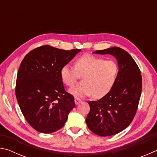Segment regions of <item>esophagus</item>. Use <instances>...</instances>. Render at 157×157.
<instances>
[{
	"instance_id": "1",
	"label": "esophagus",
	"mask_w": 157,
	"mask_h": 157,
	"mask_svg": "<svg viewBox=\"0 0 157 157\" xmlns=\"http://www.w3.org/2000/svg\"><path fill=\"white\" fill-rule=\"evenodd\" d=\"M80 102H81V100L79 99V98H75V105H78Z\"/></svg>"
}]
</instances>
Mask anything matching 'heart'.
<instances>
[{"mask_svg":"<svg viewBox=\"0 0 157 157\" xmlns=\"http://www.w3.org/2000/svg\"><path fill=\"white\" fill-rule=\"evenodd\" d=\"M119 66L113 59H105L92 55H84L75 62V68L63 66L60 77L66 86H73L79 78H82V86L69 90L71 94L78 98L94 95L103 98L110 92L118 78Z\"/></svg>","mask_w":157,"mask_h":157,"instance_id":"heart-1","label":"heart"}]
</instances>
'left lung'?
Listing matches in <instances>:
<instances>
[{"label": "left lung", "instance_id": "1", "mask_svg": "<svg viewBox=\"0 0 157 157\" xmlns=\"http://www.w3.org/2000/svg\"><path fill=\"white\" fill-rule=\"evenodd\" d=\"M95 54H109L119 66L118 78L110 92L98 101H90L86 123L100 136L116 134L128 127L137 111L142 90L140 71L131 55L118 47L96 50Z\"/></svg>", "mask_w": 157, "mask_h": 157}]
</instances>
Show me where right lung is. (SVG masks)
Listing matches in <instances>:
<instances>
[{
  "label": "right lung",
  "mask_w": 157,
  "mask_h": 157,
  "mask_svg": "<svg viewBox=\"0 0 157 157\" xmlns=\"http://www.w3.org/2000/svg\"><path fill=\"white\" fill-rule=\"evenodd\" d=\"M80 50L46 45L28 52L21 62L16 97L25 120L36 131L50 134L62 128L75 107L74 97L63 87L60 70Z\"/></svg>",
  "instance_id": "add662e5"
}]
</instances>
